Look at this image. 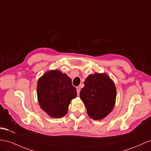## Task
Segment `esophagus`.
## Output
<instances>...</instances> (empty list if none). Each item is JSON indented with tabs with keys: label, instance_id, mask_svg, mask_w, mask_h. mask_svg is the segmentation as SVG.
Instances as JSON below:
<instances>
[{
	"label": "esophagus",
	"instance_id": "34e87169",
	"mask_svg": "<svg viewBox=\"0 0 151 151\" xmlns=\"http://www.w3.org/2000/svg\"><path fill=\"white\" fill-rule=\"evenodd\" d=\"M76 88L77 92H78V94L80 93V87L78 86V87H76Z\"/></svg>",
	"mask_w": 151,
	"mask_h": 151
}]
</instances>
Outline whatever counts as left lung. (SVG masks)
I'll list each match as a JSON object with an SVG mask.
<instances>
[{
	"label": "left lung",
	"mask_w": 151,
	"mask_h": 151,
	"mask_svg": "<svg viewBox=\"0 0 151 151\" xmlns=\"http://www.w3.org/2000/svg\"><path fill=\"white\" fill-rule=\"evenodd\" d=\"M116 94L115 85L110 77L105 73H95L85 80L80 97L88 115L94 120H101L114 109Z\"/></svg>",
	"instance_id": "8db88e82"
}]
</instances>
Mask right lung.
<instances>
[{
    "label": "right lung",
    "mask_w": 151,
    "mask_h": 151,
    "mask_svg": "<svg viewBox=\"0 0 151 151\" xmlns=\"http://www.w3.org/2000/svg\"><path fill=\"white\" fill-rule=\"evenodd\" d=\"M37 95L41 109L53 118L67 114L71 101L76 97L71 79L58 69L50 70L37 81Z\"/></svg>",
    "instance_id": "obj_1"
}]
</instances>
